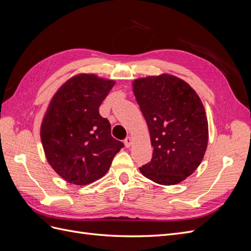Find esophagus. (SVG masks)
<instances>
[{
    "label": "esophagus",
    "instance_id": "1",
    "mask_svg": "<svg viewBox=\"0 0 251 251\" xmlns=\"http://www.w3.org/2000/svg\"><path fill=\"white\" fill-rule=\"evenodd\" d=\"M125 146H126V148H130V147L132 146V138L130 137V136H128V137H126V138L125 139Z\"/></svg>",
    "mask_w": 251,
    "mask_h": 251
}]
</instances>
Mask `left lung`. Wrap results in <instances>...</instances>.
Returning a JSON list of instances; mask_svg holds the SVG:
<instances>
[{
	"instance_id": "1",
	"label": "left lung",
	"mask_w": 251,
	"mask_h": 251,
	"mask_svg": "<svg viewBox=\"0 0 251 251\" xmlns=\"http://www.w3.org/2000/svg\"><path fill=\"white\" fill-rule=\"evenodd\" d=\"M133 86L154 149L140 172L159 184H177L196 171L206 151L208 125L202 101L173 75L139 78Z\"/></svg>"
}]
</instances>
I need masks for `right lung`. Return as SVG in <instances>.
Listing matches in <instances>:
<instances>
[{"label": "right lung", "mask_w": 251, "mask_h": 251, "mask_svg": "<svg viewBox=\"0 0 251 251\" xmlns=\"http://www.w3.org/2000/svg\"><path fill=\"white\" fill-rule=\"evenodd\" d=\"M114 83L93 74L77 75L50 102L41 128L43 148L52 169L70 183L86 185L101 178L124 148L98 110Z\"/></svg>", "instance_id": "right-lung-1"}]
</instances>
